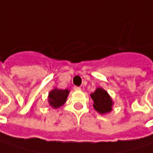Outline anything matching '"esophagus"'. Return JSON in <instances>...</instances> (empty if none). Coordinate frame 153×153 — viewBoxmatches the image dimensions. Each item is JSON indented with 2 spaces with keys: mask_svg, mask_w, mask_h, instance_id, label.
Returning a JSON list of instances; mask_svg holds the SVG:
<instances>
[{
  "mask_svg": "<svg viewBox=\"0 0 153 153\" xmlns=\"http://www.w3.org/2000/svg\"><path fill=\"white\" fill-rule=\"evenodd\" d=\"M75 91H80L81 90V88L79 87V86H74V88Z\"/></svg>",
  "mask_w": 153,
  "mask_h": 153,
  "instance_id": "obj_1",
  "label": "esophagus"
}]
</instances>
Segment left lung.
Returning <instances> with one entry per match:
<instances>
[{"instance_id":"obj_1","label":"left lung","mask_w":153,"mask_h":153,"mask_svg":"<svg viewBox=\"0 0 153 153\" xmlns=\"http://www.w3.org/2000/svg\"><path fill=\"white\" fill-rule=\"evenodd\" d=\"M90 96L94 100L93 106L95 111L100 114H106L112 112L113 105L112 97L102 87H97Z\"/></svg>"}]
</instances>
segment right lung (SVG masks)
<instances>
[{
  "label": "right lung",
  "mask_w": 153,
  "mask_h": 153,
  "mask_svg": "<svg viewBox=\"0 0 153 153\" xmlns=\"http://www.w3.org/2000/svg\"><path fill=\"white\" fill-rule=\"evenodd\" d=\"M70 93L69 89H59V88H53L48 93V100L49 105L53 109H58L60 106H62L66 103L68 96Z\"/></svg>",
  "instance_id": "obj_1"
}]
</instances>
